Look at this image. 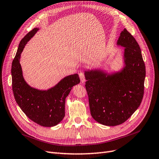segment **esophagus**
Returning a JSON list of instances; mask_svg holds the SVG:
<instances>
[{"label":"esophagus","instance_id":"34e87169","mask_svg":"<svg viewBox=\"0 0 159 159\" xmlns=\"http://www.w3.org/2000/svg\"><path fill=\"white\" fill-rule=\"evenodd\" d=\"M79 77H80L81 83H84L85 82V76H84L83 72H80L79 73Z\"/></svg>","mask_w":159,"mask_h":159}]
</instances>
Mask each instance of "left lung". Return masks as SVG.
Listing matches in <instances>:
<instances>
[{"label":"left lung","mask_w":159,"mask_h":159,"mask_svg":"<svg viewBox=\"0 0 159 159\" xmlns=\"http://www.w3.org/2000/svg\"><path fill=\"white\" fill-rule=\"evenodd\" d=\"M116 45L124 47L123 66L118 71L103 68L84 71L92 118L105 126L125 122L142 103L144 93L145 66L137 41L126 29Z\"/></svg>","instance_id":"8db88e82"}]
</instances>
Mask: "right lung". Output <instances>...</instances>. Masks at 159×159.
I'll return each instance as SVG.
<instances>
[{
  "mask_svg": "<svg viewBox=\"0 0 159 159\" xmlns=\"http://www.w3.org/2000/svg\"><path fill=\"white\" fill-rule=\"evenodd\" d=\"M39 30V28L33 29L19 44L11 64L12 90L17 105L29 119L40 126L52 127L64 118L66 99L72 87L79 84L80 80L78 74L70 75L48 90L35 89L27 83L20 64L21 54Z\"/></svg>",
  "mask_w": 159,
  "mask_h": 159,
  "instance_id": "1",
  "label": "right lung"
}]
</instances>
